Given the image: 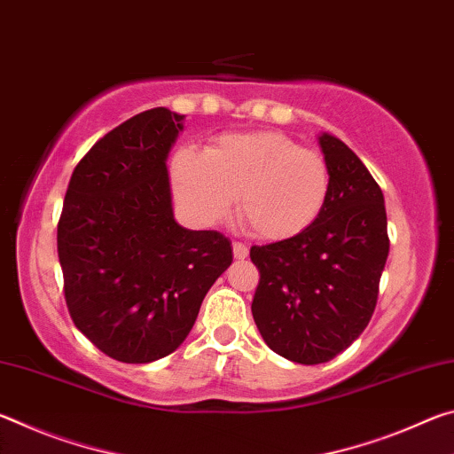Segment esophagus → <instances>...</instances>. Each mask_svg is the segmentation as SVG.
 <instances>
[{"mask_svg": "<svg viewBox=\"0 0 454 454\" xmlns=\"http://www.w3.org/2000/svg\"><path fill=\"white\" fill-rule=\"evenodd\" d=\"M232 250H234V258H236V260L248 258V246H246V244L234 242V244H232Z\"/></svg>", "mask_w": 454, "mask_h": 454, "instance_id": "obj_1", "label": "esophagus"}]
</instances>
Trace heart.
Returning <instances> with one entry per match:
<instances>
[{"label":"heart","instance_id":"heart-1","mask_svg":"<svg viewBox=\"0 0 454 454\" xmlns=\"http://www.w3.org/2000/svg\"><path fill=\"white\" fill-rule=\"evenodd\" d=\"M172 178L182 204L204 224L224 220L240 196L244 224L268 242L306 232L330 190L322 153L278 132L228 134L206 153L180 152Z\"/></svg>","mask_w":454,"mask_h":454}]
</instances>
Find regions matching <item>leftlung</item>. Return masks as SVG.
I'll list each match as a JSON object with an SVG mask.
<instances>
[{"mask_svg": "<svg viewBox=\"0 0 454 454\" xmlns=\"http://www.w3.org/2000/svg\"><path fill=\"white\" fill-rule=\"evenodd\" d=\"M330 190L317 222L290 240L252 246L260 282L252 317L276 355L333 360L371 320L388 256L384 196L347 144L322 132Z\"/></svg>", "mask_w": 454, "mask_h": 454, "instance_id": "left-lung-1", "label": "left lung"}]
</instances>
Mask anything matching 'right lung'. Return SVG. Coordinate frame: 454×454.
<instances>
[{"label":"right lung","instance_id":"1","mask_svg":"<svg viewBox=\"0 0 454 454\" xmlns=\"http://www.w3.org/2000/svg\"><path fill=\"white\" fill-rule=\"evenodd\" d=\"M184 116L152 107L114 128L80 160L58 224V256L74 325L129 364L186 340L200 306L232 264L230 240L174 218L168 153Z\"/></svg>","mask_w":454,"mask_h":454}]
</instances>
